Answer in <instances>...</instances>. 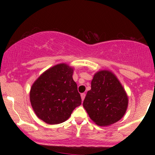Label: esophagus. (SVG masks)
I'll return each instance as SVG.
<instances>
[{"instance_id":"esophagus-1","label":"esophagus","mask_w":155,"mask_h":155,"mask_svg":"<svg viewBox=\"0 0 155 155\" xmlns=\"http://www.w3.org/2000/svg\"><path fill=\"white\" fill-rule=\"evenodd\" d=\"M81 101H84V99L85 97V94L84 93H81Z\"/></svg>"}]
</instances>
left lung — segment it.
I'll return each mask as SVG.
<instances>
[{
	"label": "left lung",
	"instance_id": "8db88e82",
	"mask_svg": "<svg viewBox=\"0 0 155 155\" xmlns=\"http://www.w3.org/2000/svg\"><path fill=\"white\" fill-rule=\"evenodd\" d=\"M128 97L118 79L109 71H100L94 75L83 106L90 119L100 126H108L123 117Z\"/></svg>",
	"mask_w": 155,
	"mask_h": 155
}]
</instances>
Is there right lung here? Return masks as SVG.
Listing matches in <instances>:
<instances>
[{"label":"right lung","mask_w":155,"mask_h":155,"mask_svg":"<svg viewBox=\"0 0 155 155\" xmlns=\"http://www.w3.org/2000/svg\"><path fill=\"white\" fill-rule=\"evenodd\" d=\"M74 68L60 63L44 72L32 85L30 100L40 120L49 124L66 121L81 99L73 79Z\"/></svg>","instance_id":"1"}]
</instances>
